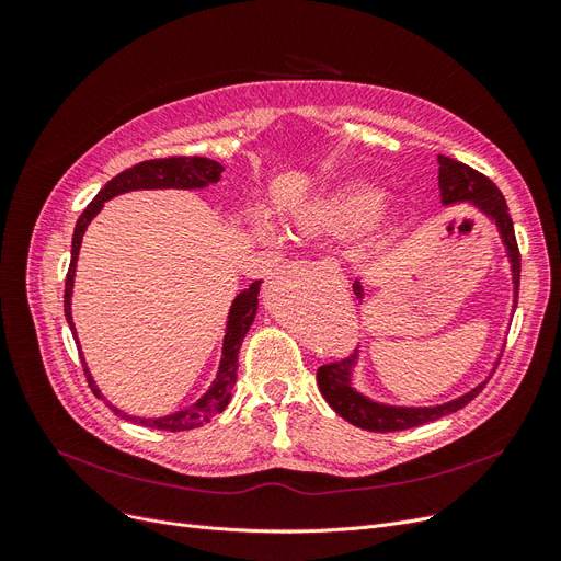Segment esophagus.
I'll return each instance as SVG.
<instances>
[{
    "label": "esophagus",
    "mask_w": 561,
    "mask_h": 561,
    "mask_svg": "<svg viewBox=\"0 0 561 561\" xmlns=\"http://www.w3.org/2000/svg\"><path fill=\"white\" fill-rule=\"evenodd\" d=\"M320 268L332 271V274H339V264L334 260H320Z\"/></svg>",
    "instance_id": "obj_1"
}]
</instances>
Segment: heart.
I'll use <instances>...</instances> for the list:
<instances>
[{
  "label": "heart",
  "instance_id": "obj_1",
  "mask_svg": "<svg viewBox=\"0 0 561 561\" xmlns=\"http://www.w3.org/2000/svg\"><path fill=\"white\" fill-rule=\"evenodd\" d=\"M383 208V190L365 182H348L299 206L290 215V227L299 236H353L375 227Z\"/></svg>",
  "mask_w": 561,
  "mask_h": 561
}]
</instances>
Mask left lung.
Returning <instances> with one entry per match:
<instances>
[{"mask_svg": "<svg viewBox=\"0 0 561 561\" xmlns=\"http://www.w3.org/2000/svg\"><path fill=\"white\" fill-rule=\"evenodd\" d=\"M439 163V201L443 206H454V203H472L482 215H486L491 222L496 225L501 241L507 252V262H511L513 271V311L517 309V293H519V250L515 239V227L511 213H507V203L501 194L499 186L484 178L482 173L472 171L470 165L454 161L449 157H437ZM353 293L360 301L365 299L360 280L353 283ZM358 363V355L353 358H344L339 363L322 365L318 369V388L322 398L328 400L332 410L346 419L353 426L371 433H393V431H407L414 426H423V423H431L443 419L447 414H454L466 407L474 396L480 393L486 381L470 388L468 393L458 396L449 402L433 404V407H398V404H386L377 402L367 396H363L358 388L353 386V369Z\"/></svg>", "mask_w": 561, "mask_h": 561, "instance_id": "obj_1", "label": "left lung"}]
</instances>
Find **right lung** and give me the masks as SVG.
<instances>
[{"mask_svg": "<svg viewBox=\"0 0 561 561\" xmlns=\"http://www.w3.org/2000/svg\"><path fill=\"white\" fill-rule=\"evenodd\" d=\"M222 171H225L222 163H217L213 159H203V157L151 159V161H142L138 165H133V168H126L124 173L112 178L103 186V190L98 192V196L89 203L87 210H83L77 219L75 236H72V260H70V268H67V278H65V318H67V325H70V330H72L75 342H77V330H75V320H72V290H75V271H77V260H79V248H81L83 233H87V229L91 225V219L100 210H103L105 201H110L118 194L138 192V190H203V186L215 184L219 178H222ZM260 285H262V280H254L250 287H245V290L236 295V299L231 301V309L227 316L225 342H222V358H219L215 381L194 404L184 407V410L173 412L168 416H159V419L130 416V414H124L122 410H118V407L110 404L114 414L124 416L126 421L140 423V426H147V428L175 433V431L198 428L206 421H210V416L222 412L231 400V390L236 383V369H239V348L243 344L250 325L254 322V316H257ZM79 358H81L83 371H87L91 390L98 398H103V393H100V388L95 386L91 371L87 367V360H83L81 346H79Z\"/></svg>", "mask_w": 561, "mask_h": 561, "instance_id": "1", "label": "right lung"}]
</instances>
